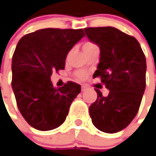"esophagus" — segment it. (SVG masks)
I'll return each mask as SVG.
<instances>
[{
	"mask_svg": "<svg viewBox=\"0 0 156 156\" xmlns=\"http://www.w3.org/2000/svg\"><path fill=\"white\" fill-rule=\"evenodd\" d=\"M86 89H87V88H86V87H84V86H82V87H81V91H82V92H84Z\"/></svg>",
	"mask_w": 156,
	"mask_h": 156,
	"instance_id": "obj_1",
	"label": "esophagus"
}]
</instances>
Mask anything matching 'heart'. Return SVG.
<instances>
[{"label":"heart","mask_w":156,"mask_h":156,"mask_svg":"<svg viewBox=\"0 0 156 156\" xmlns=\"http://www.w3.org/2000/svg\"><path fill=\"white\" fill-rule=\"evenodd\" d=\"M90 46H95L94 44H93V43H91V42H86L84 45H83V47H90ZM84 76V75L81 73V74H80V77H83Z\"/></svg>","instance_id":"1"}]
</instances>
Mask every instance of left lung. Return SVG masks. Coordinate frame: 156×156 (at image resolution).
Instances as JSON below:
<instances>
[{"label": "left lung", "mask_w": 156, "mask_h": 156, "mask_svg": "<svg viewBox=\"0 0 156 156\" xmlns=\"http://www.w3.org/2000/svg\"><path fill=\"white\" fill-rule=\"evenodd\" d=\"M88 40L100 48V62L94 77L100 76L109 90L89 107L92 122L102 132L114 134L135 118L146 87V57L135 37L113 27H86Z\"/></svg>", "instance_id": "1"}]
</instances>
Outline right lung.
Returning <instances> with one entry per match:
<instances>
[{"instance_id":"obj_1","label":"right lung","mask_w":156,"mask_h":156,"mask_svg":"<svg viewBox=\"0 0 156 156\" xmlns=\"http://www.w3.org/2000/svg\"><path fill=\"white\" fill-rule=\"evenodd\" d=\"M83 29L43 28L27 34L12 58V88L21 115L41 131L56 129L66 120L81 86L69 81L55 87L53 71L65 68L71 48L84 37Z\"/></svg>"}]
</instances>
